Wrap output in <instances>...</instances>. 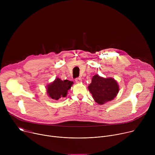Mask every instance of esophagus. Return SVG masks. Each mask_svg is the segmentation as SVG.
Wrapping results in <instances>:
<instances>
[{"label": "esophagus", "instance_id": "1", "mask_svg": "<svg viewBox=\"0 0 155 155\" xmlns=\"http://www.w3.org/2000/svg\"><path fill=\"white\" fill-rule=\"evenodd\" d=\"M81 78H80V77H79V78H77L76 79H75V82L77 83H80L81 82Z\"/></svg>", "mask_w": 155, "mask_h": 155}]
</instances>
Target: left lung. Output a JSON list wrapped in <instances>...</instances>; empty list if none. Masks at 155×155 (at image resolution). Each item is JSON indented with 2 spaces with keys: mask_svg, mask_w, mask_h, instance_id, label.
<instances>
[{
  "mask_svg": "<svg viewBox=\"0 0 155 155\" xmlns=\"http://www.w3.org/2000/svg\"><path fill=\"white\" fill-rule=\"evenodd\" d=\"M87 87L94 101L99 105L113 100L119 91V86L115 79L103 78L98 75L93 76L91 83Z\"/></svg>",
  "mask_w": 155,
  "mask_h": 155,
  "instance_id": "left-lung-1",
  "label": "left lung"
}]
</instances>
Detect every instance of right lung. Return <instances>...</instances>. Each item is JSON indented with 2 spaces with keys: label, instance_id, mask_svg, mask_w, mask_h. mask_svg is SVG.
Here are the masks:
<instances>
[{
  "label": "right lung",
  "instance_id": "add662e5",
  "mask_svg": "<svg viewBox=\"0 0 155 155\" xmlns=\"http://www.w3.org/2000/svg\"><path fill=\"white\" fill-rule=\"evenodd\" d=\"M73 81L68 80H61L57 78L54 81L47 86V92L48 96L53 100H59L61 97H64L68 94V91L71 89Z\"/></svg>",
  "mask_w": 155,
  "mask_h": 155
}]
</instances>
